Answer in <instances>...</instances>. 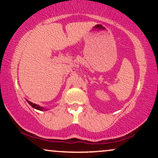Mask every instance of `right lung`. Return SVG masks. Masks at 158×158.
<instances>
[{
  "instance_id": "obj_1",
  "label": "right lung",
  "mask_w": 158,
  "mask_h": 158,
  "mask_svg": "<svg viewBox=\"0 0 158 158\" xmlns=\"http://www.w3.org/2000/svg\"><path fill=\"white\" fill-rule=\"evenodd\" d=\"M27 102H28L29 104H30V106H31L32 107V108H35V109H38V110H44V108H42V107H40V106H38V105L34 104V103L30 102V101H28V100H27Z\"/></svg>"
}]
</instances>
